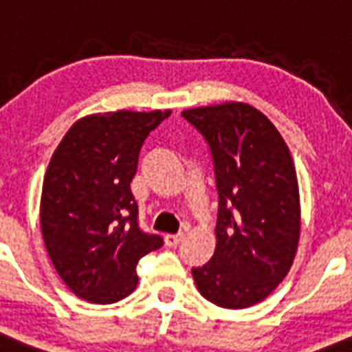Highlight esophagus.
Listing matches in <instances>:
<instances>
[{"instance_id": "1", "label": "esophagus", "mask_w": 352, "mask_h": 352, "mask_svg": "<svg viewBox=\"0 0 352 352\" xmlns=\"http://www.w3.org/2000/svg\"><path fill=\"white\" fill-rule=\"evenodd\" d=\"M184 240V232H177V234H166L164 236V243L168 247H177V245L181 243Z\"/></svg>"}]
</instances>
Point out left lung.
<instances>
[{"mask_svg": "<svg viewBox=\"0 0 352 352\" xmlns=\"http://www.w3.org/2000/svg\"><path fill=\"white\" fill-rule=\"evenodd\" d=\"M214 161L218 221L214 254L193 268L200 295L220 308L261 302L290 272L300 236L294 159L261 111L226 102L182 111Z\"/></svg>", "mask_w": 352, "mask_h": 352, "instance_id": "obj_1", "label": "left lung"}]
</instances>
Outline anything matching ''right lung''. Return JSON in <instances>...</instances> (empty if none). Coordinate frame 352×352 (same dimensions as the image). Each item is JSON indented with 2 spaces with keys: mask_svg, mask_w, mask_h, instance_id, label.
<instances>
[{
  "mask_svg": "<svg viewBox=\"0 0 352 352\" xmlns=\"http://www.w3.org/2000/svg\"><path fill=\"white\" fill-rule=\"evenodd\" d=\"M171 111H116L80 118L50 159L41 195V231L53 267L76 297L125 299L135 265L162 238L138 227L131 182L146 135Z\"/></svg>",
  "mask_w": 352,
  "mask_h": 352,
  "instance_id": "obj_1",
  "label": "right lung"
}]
</instances>
